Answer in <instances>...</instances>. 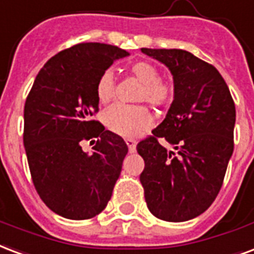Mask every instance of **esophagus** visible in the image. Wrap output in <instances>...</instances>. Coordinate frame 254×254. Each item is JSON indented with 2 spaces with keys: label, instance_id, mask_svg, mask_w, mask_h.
<instances>
[{
  "label": "esophagus",
  "instance_id": "esophagus-1",
  "mask_svg": "<svg viewBox=\"0 0 254 254\" xmlns=\"http://www.w3.org/2000/svg\"><path fill=\"white\" fill-rule=\"evenodd\" d=\"M126 143H127V146H128L129 152H134L136 150V142L132 140V139H126Z\"/></svg>",
  "mask_w": 254,
  "mask_h": 254
}]
</instances>
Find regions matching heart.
Segmentation results:
<instances>
[{"mask_svg":"<svg viewBox=\"0 0 254 254\" xmlns=\"http://www.w3.org/2000/svg\"><path fill=\"white\" fill-rule=\"evenodd\" d=\"M129 72L142 81L139 92L140 100H147L154 106L169 104L173 99V87L161 80V73L155 65L147 62L134 63ZM96 96L100 104H108L115 98V79L111 70H106L96 84ZM107 128L123 138H135L152 125V115L147 107L115 104L104 114Z\"/></svg>","mask_w":254,"mask_h":254,"instance_id":"obj_1","label":"heart"}]
</instances>
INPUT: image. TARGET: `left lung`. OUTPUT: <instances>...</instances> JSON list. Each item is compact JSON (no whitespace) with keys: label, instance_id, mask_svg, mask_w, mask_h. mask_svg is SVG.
I'll list each match as a JSON object with an SVG mask.
<instances>
[{"label":"left lung","instance_id":"left-lung-1","mask_svg":"<svg viewBox=\"0 0 254 254\" xmlns=\"http://www.w3.org/2000/svg\"><path fill=\"white\" fill-rule=\"evenodd\" d=\"M170 69L174 100L152 136L138 143L148 210L170 222L195 218L220 191L233 154L236 107L214 66L182 49H140ZM158 138L175 147L169 152Z\"/></svg>","mask_w":254,"mask_h":254}]
</instances>
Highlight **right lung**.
I'll return each instance as SVG.
<instances>
[{"instance_id": "right-lung-1", "label": "right lung", "mask_w": 254, "mask_h": 254, "mask_svg": "<svg viewBox=\"0 0 254 254\" xmlns=\"http://www.w3.org/2000/svg\"><path fill=\"white\" fill-rule=\"evenodd\" d=\"M128 52L81 43L49 59L36 76L24 108V147L34 188L56 214L88 220L106 209L128 147L91 119L99 111L96 84ZM98 137L91 154L81 140Z\"/></svg>"}]
</instances>
